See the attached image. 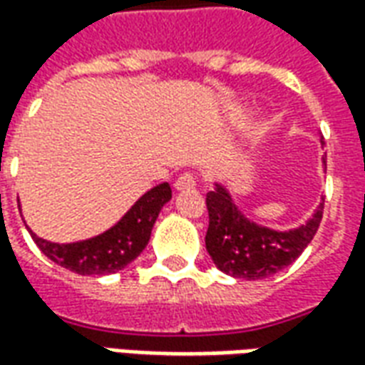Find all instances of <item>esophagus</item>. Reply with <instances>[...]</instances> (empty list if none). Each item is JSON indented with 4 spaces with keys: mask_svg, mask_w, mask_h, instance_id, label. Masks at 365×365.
I'll use <instances>...</instances> for the list:
<instances>
[{
    "mask_svg": "<svg viewBox=\"0 0 365 365\" xmlns=\"http://www.w3.org/2000/svg\"><path fill=\"white\" fill-rule=\"evenodd\" d=\"M175 190L178 191H187V190H193L195 185H197V178L193 174H183L180 175L178 180H175Z\"/></svg>",
    "mask_w": 365,
    "mask_h": 365,
    "instance_id": "34e87169",
    "label": "esophagus"
}]
</instances>
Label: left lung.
<instances>
[{
    "instance_id": "8db88e82",
    "label": "left lung",
    "mask_w": 365,
    "mask_h": 365,
    "mask_svg": "<svg viewBox=\"0 0 365 365\" xmlns=\"http://www.w3.org/2000/svg\"><path fill=\"white\" fill-rule=\"evenodd\" d=\"M205 203L209 211L207 252L221 272L242 279H264L297 260L317 235L324 209L322 199L305 225L279 232L246 219L221 183H215Z\"/></svg>"
}]
</instances>
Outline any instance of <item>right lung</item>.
Returning a JSON list of instances; mask_svg holds the SVG:
<instances>
[{
	"label": "right lung",
	"instance_id": "add662e5",
	"mask_svg": "<svg viewBox=\"0 0 365 365\" xmlns=\"http://www.w3.org/2000/svg\"><path fill=\"white\" fill-rule=\"evenodd\" d=\"M170 199H172L170 183H160L150 191H146L115 227L105 230L99 237L88 238L82 242L56 245L51 240L38 238L33 230L29 232L35 245L41 248V252L62 268L80 275L115 274L128 266L146 248L160 209Z\"/></svg>",
	"mask_w": 365,
	"mask_h": 365
}]
</instances>
